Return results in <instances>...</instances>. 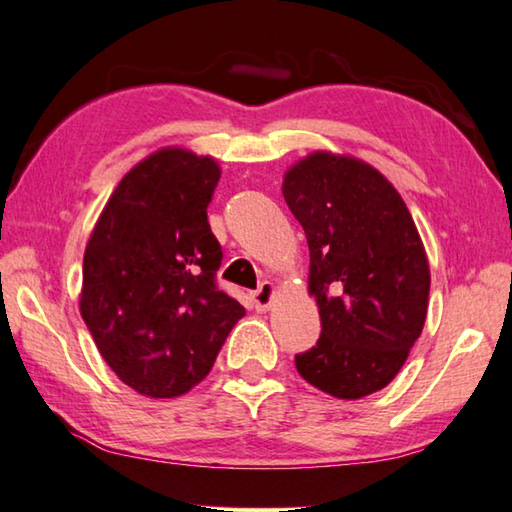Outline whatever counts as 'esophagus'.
<instances>
[{"instance_id":"obj_1","label":"esophagus","mask_w":512,"mask_h":512,"mask_svg":"<svg viewBox=\"0 0 512 512\" xmlns=\"http://www.w3.org/2000/svg\"><path fill=\"white\" fill-rule=\"evenodd\" d=\"M274 294H276V289H274V285L272 283H263L260 285L256 292L252 294V303H254V307L258 312H267L269 307H272V301H274Z\"/></svg>"}]
</instances>
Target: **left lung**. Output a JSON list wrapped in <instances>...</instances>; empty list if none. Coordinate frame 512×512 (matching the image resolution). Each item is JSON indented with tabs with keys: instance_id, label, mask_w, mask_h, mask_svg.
Instances as JSON below:
<instances>
[{
	"instance_id": "left-lung-1",
	"label": "left lung",
	"mask_w": 512,
	"mask_h": 512,
	"mask_svg": "<svg viewBox=\"0 0 512 512\" xmlns=\"http://www.w3.org/2000/svg\"><path fill=\"white\" fill-rule=\"evenodd\" d=\"M283 196L310 247L321 336L296 370L336 399L381 390L426 323L430 269L414 220L361 160L316 151L285 173Z\"/></svg>"
}]
</instances>
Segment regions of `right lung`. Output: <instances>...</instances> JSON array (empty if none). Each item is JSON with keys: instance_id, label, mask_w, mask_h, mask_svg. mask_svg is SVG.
<instances>
[{"instance_id": "right-lung-1", "label": "right lung", "mask_w": 512, "mask_h": 512, "mask_svg": "<svg viewBox=\"0 0 512 512\" xmlns=\"http://www.w3.org/2000/svg\"><path fill=\"white\" fill-rule=\"evenodd\" d=\"M211 158L162 149L115 187L84 252L80 312L104 361L136 392L173 399L209 374L245 307L218 287L207 207Z\"/></svg>"}]
</instances>
